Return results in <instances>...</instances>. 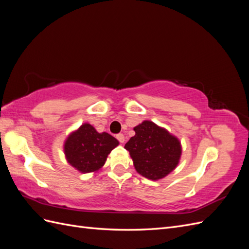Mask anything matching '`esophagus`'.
Listing matches in <instances>:
<instances>
[{
  "mask_svg": "<svg viewBox=\"0 0 249 249\" xmlns=\"http://www.w3.org/2000/svg\"><path fill=\"white\" fill-rule=\"evenodd\" d=\"M116 138H117V140L120 142V143H124V136L123 134H117L116 135Z\"/></svg>",
  "mask_w": 249,
  "mask_h": 249,
  "instance_id": "1",
  "label": "esophagus"
}]
</instances>
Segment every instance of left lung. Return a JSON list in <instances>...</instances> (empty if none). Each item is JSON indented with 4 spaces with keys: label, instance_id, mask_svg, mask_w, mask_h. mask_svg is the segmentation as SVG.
<instances>
[{
    "label": "left lung",
    "instance_id": "left-lung-1",
    "mask_svg": "<svg viewBox=\"0 0 249 249\" xmlns=\"http://www.w3.org/2000/svg\"><path fill=\"white\" fill-rule=\"evenodd\" d=\"M135 136L125 143L134 167L140 176L158 180L175 170L182 156L180 141L150 120L134 127Z\"/></svg>",
    "mask_w": 249,
    "mask_h": 249
}]
</instances>
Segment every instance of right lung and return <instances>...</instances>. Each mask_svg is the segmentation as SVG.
<instances>
[{
  "mask_svg": "<svg viewBox=\"0 0 249 249\" xmlns=\"http://www.w3.org/2000/svg\"><path fill=\"white\" fill-rule=\"evenodd\" d=\"M118 144V140L110 134L99 133L85 123L67 136L63 150L67 163L82 173H89L99 171Z\"/></svg>",
  "mask_w": 249,
  "mask_h": 249,
  "instance_id": "add662e5",
  "label": "right lung"
}]
</instances>
